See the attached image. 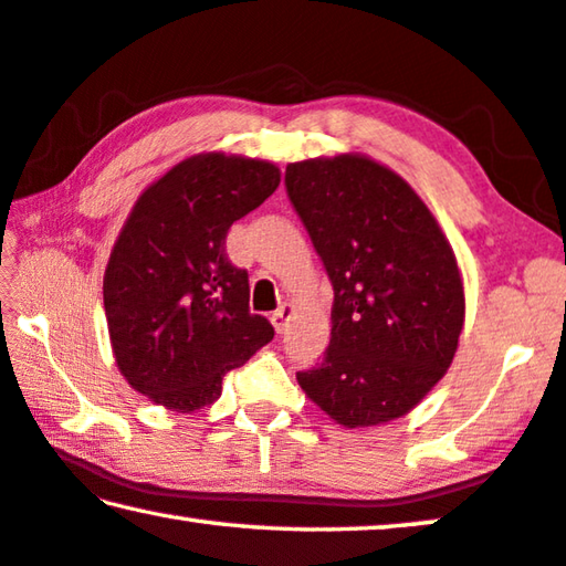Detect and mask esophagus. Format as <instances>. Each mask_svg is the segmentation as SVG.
<instances>
[{
    "label": "esophagus",
    "instance_id": "34e87169",
    "mask_svg": "<svg viewBox=\"0 0 566 566\" xmlns=\"http://www.w3.org/2000/svg\"><path fill=\"white\" fill-rule=\"evenodd\" d=\"M292 317H294V304H290V302H284L280 310L274 312L272 315V325H274V329L280 332V335H284L286 332V327H290V322H292Z\"/></svg>",
    "mask_w": 566,
    "mask_h": 566
}]
</instances>
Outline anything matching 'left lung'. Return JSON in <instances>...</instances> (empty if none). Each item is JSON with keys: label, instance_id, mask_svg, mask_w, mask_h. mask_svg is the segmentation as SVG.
I'll list each match as a JSON object with an SVG mask.
<instances>
[{"label": "left lung", "instance_id": "8db88e82", "mask_svg": "<svg viewBox=\"0 0 566 566\" xmlns=\"http://www.w3.org/2000/svg\"><path fill=\"white\" fill-rule=\"evenodd\" d=\"M284 186L335 290L329 347L297 373L302 390L347 428L406 416L459 347L451 244L416 191L370 158L290 164Z\"/></svg>", "mask_w": 566, "mask_h": 566}]
</instances>
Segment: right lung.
I'll return each mask as SVG.
<instances>
[{
  "instance_id": "right-lung-1",
  "label": "right lung",
  "mask_w": 566,
  "mask_h": 566,
  "mask_svg": "<svg viewBox=\"0 0 566 566\" xmlns=\"http://www.w3.org/2000/svg\"><path fill=\"white\" fill-rule=\"evenodd\" d=\"M280 186L266 160L193 156L148 186L105 269L107 329L120 373L168 410L221 396L223 375L274 337L249 312V274L231 264V223Z\"/></svg>"
}]
</instances>
